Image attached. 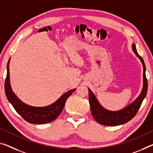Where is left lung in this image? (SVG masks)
<instances>
[{
    "label": "left lung",
    "mask_w": 153,
    "mask_h": 153,
    "mask_svg": "<svg viewBox=\"0 0 153 153\" xmlns=\"http://www.w3.org/2000/svg\"><path fill=\"white\" fill-rule=\"evenodd\" d=\"M132 49L137 57L140 59L143 65V88L140 94L135 100L123 109L117 111H111L105 109L100 105L94 94L88 88L89 102L90 105L91 113L95 120L102 125L116 126L128 123L137 114L142 101L146 96L148 81L146 77L145 63L143 59L137 53L135 44H132Z\"/></svg>",
    "instance_id": "left-lung-1"
}]
</instances>
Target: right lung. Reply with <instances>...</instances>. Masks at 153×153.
Returning a JSON list of instances; mask_svg holds the SVG:
<instances>
[{"mask_svg": "<svg viewBox=\"0 0 153 153\" xmlns=\"http://www.w3.org/2000/svg\"><path fill=\"white\" fill-rule=\"evenodd\" d=\"M9 62L10 58L7 65V77L4 82V91L7 98L9 102L12 105L14 109L26 121L30 124H42L53 122L59 116L62 111L65 103L68 98L76 89H72L63 94L58 99L52 104L44 107H34L27 105L22 102L15 94L11 88L9 76Z\"/></svg>", "mask_w": 153, "mask_h": 153, "instance_id": "add662e5", "label": "right lung"}]
</instances>
